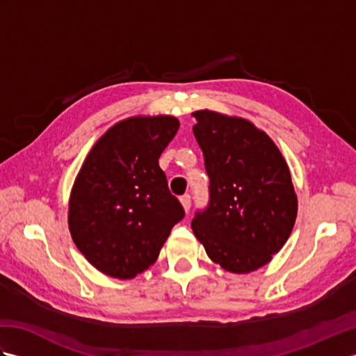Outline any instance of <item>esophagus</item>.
Masks as SVG:
<instances>
[{
    "instance_id": "esophagus-1",
    "label": "esophagus",
    "mask_w": 356,
    "mask_h": 356,
    "mask_svg": "<svg viewBox=\"0 0 356 356\" xmlns=\"http://www.w3.org/2000/svg\"><path fill=\"white\" fill-rule=\"evenodd\" d=\"M180 202H182V207L188 213V211H190V208H191V195L190 194L182 195V197H180Z\"/></svg>"
}]
</instances>
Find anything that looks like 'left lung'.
I'll return each instance as SVG.
<instances>
[{"mask_svg":"<svg viewBox=\"0 0 356 356\" xmlns=\"http://www.w3.org/2000/svg\"><path fill=\"white\" fill-rule=\"evenodd\" d=\"M205 156L209 200L191 222L209 259L236 274L266 264L289 238L297 217L291 172L266 133L240 118L193 113Z\"/></svg>","mask_w":356,"mask_h":356,"instance_id":"1","label":"left lung"}]
</instances>
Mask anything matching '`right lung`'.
Masks as SVG:
<instances>
[{
  "label": "right lung",
  "instance_id": "add662e5",
  "mask_svg": "<svg viewBox=\"0 0 356 356\" xmlns=\"http://www.w3.org/2000/svg\"><path fill=\"white\" fill-rule=\"evenodd\" d=\"M179 130L171 116L131 118L95 143L73 185L69 228L96 269L133 278L157 259L185 217L159 157Z\"/></svg>",
  "mask_w": 356,
  "mask_h": 356
}]
</instances>
